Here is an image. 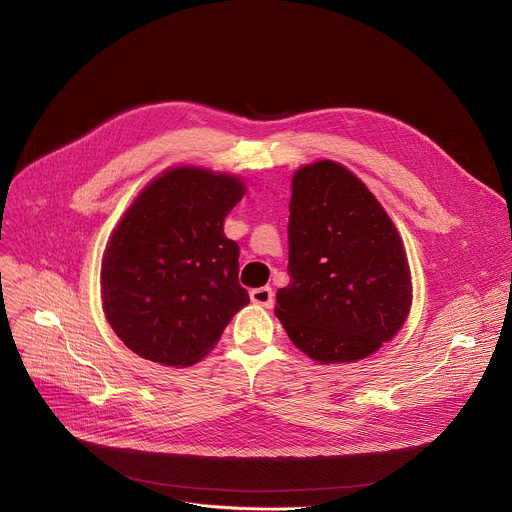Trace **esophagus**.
<instances>
[{
	"label": "esophagus",
	"instance_id": "obj_1",
	"mask_svg": "<svg viewBox=\"0 0 512 512\" xmlns=\"http://www.w3.org/2000/svg\"><path fill=\"white\" fill-rule=\"evenodd\" d=\"M251 300L259 306H265V308H271L273 306V290L269 286H263V288H255L251 290Z\"/></svg>",
	"mask_w": 512,
	"mask_h": 512
}]
</instances>
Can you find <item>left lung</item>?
I'll list each match as a JSON object with an SVG mask.
<instances>
[{
  "mask_svg": "<svg viewBox=\"0 0 512 512\" xmlns=\"http://www.w3.org/2000/svg\"><path fill=\"white\" fill-rule=\"evenodd\" d=\"M290 284L275 316L320 363L367 357L390 341L410 308V269L380 202L343 165L318 161L292 179Z\"/></svg>",
  "mask_w": 512,
  "mask_h": 512,
  "instance_id": "8db88e82",
  "label": "left lung"
}]
</instances>
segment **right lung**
<instances>
[{
  "instance_id": "add662e5",
  "label": "right lung",
  "mask_w": 512,
  "mask_h": 512,
  "mask_svg": "<svg viewBox=\"0 0 512 512\" xmlns=\"http://www.w3.org/2000/svg\"><path fill=\"white\" fill-rule=\"evenodd\" d=\"M243 194L237 177L179 167L126 210L104 253L102 300L130 351L188 367L249 304L239 284V245L224 237V218Z\"/></svg>"
}]
</instances>
